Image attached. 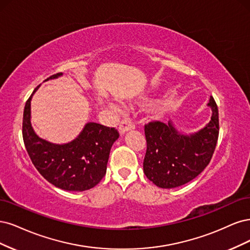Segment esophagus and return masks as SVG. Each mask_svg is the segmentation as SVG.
I'll return each instance as SVG.
<instances>
[{
  "instance_id": "1",
  "label": "esophagus",
  "mask_w": 250,
  "mask_h": 250,
  "mask_svg": "<svg viewBox=\"0 0 250 250\" xmlns=\"http://www.w3.org/2000/svg\"><path fill=\"white\" fill-rule=\"evenodd\" d=\"M133 128H135V125L131 122L130 119L125 118V119L122 120V123L119 124L118 130H119L120 134H125V133L127 132V131L133 130Z\"/></svg>"
}]
</instances>
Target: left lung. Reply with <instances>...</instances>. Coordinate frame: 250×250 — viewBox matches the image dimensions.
Here are the masks:
<instances>
[{
  "label": "left lung",
  "instance_id": "obj_1",
  "mask_svg": "<svg viewBox=\"0 0 250 250\" xmlns=\"http://www.w3.org/2000/svg\"><path fill=\"white\" fill-rule=\"evenodd\" d=\"M211 122L203 130L191 136H184L175 128L159 120L144 125L146 151L143 171L156 186L170 189L186 184L208 165L219 136L218 107L213 96Z\"/></svg>",
  "mask_w": 250,
  "mask_h": 250
}]
</instances>
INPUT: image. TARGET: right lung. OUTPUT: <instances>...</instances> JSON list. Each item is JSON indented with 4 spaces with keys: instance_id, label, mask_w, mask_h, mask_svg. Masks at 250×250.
<instances>
[{
    "instance_id": "obj_1",
    "label": "right lung",
    "mask_w": 250,
    "mask_h": 250,
    "mask_svg": "<svg viewBox=\"0 0 250 250\" xmlns=\"http://www.w3.org/2000/svg\"><path fill=\"white\" fill-rule=\"evenodd\" d=\"M61 75L58 72L45 81ZM33 93L26 102L22 116V139L32 163L47 182L60 189L85 191L93 188L106 174L110 149L119 137L118 131L115 127L89 123L78 138L67 144L58 146L40 139L30 122Z\"/></svg>"
}]
</instances>
